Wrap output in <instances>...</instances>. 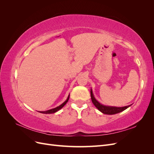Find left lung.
Wrapping results in <instances>:
<instances>
[{
    "instance_id": "8db88e82",
    "label": "left lung",
    "mask_w": 154,
    "mask_h": 154,
    "mask_svg": "<svg viewBox=\"0 0 154 154\" xmlns=\"http://www.w3.org/2000/svg\"><path fill=\"white\" fill-rule=\"evenodd\" d=\"M91 100L93 104L94 105V106L96 107V108L98 109L101 112L105 114H109V115H112V114H116L121 112L125 109H127L128 108L129 106H131V105H128V106H122V107H118V106H107V105H104L100 103L98 101H97L96 99L95 98V97L93 94L92 90V88H91Z\"/></svg>"
}]
</instances>
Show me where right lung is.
Returning a JSON list of instances; mask_svg holds the SVG:
<instances>
[{"label":"right lung","instance_id":"1","mask_svg":"<svg viewBox=\"0 0 154 154\" xmlns=\"http://www.w3.org/2000/svg\"><path fill=\"white\" fill-rule=\"evenodd\" d=\"M69 96H70V94H69V96H68V97H67V100H66V101H65L62 104H61L60 105H59L58 106L56 107V108L48 110H45V111H40L39 112H40V113H42V114H53V113L57 112V111H58L59 110L61 109L62 108V107H63L65 105H66V104L67 103V101H68V100H69Z\"/></svg>","mask_w":154,"mask_h":154}]
</instances>
